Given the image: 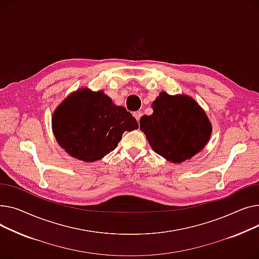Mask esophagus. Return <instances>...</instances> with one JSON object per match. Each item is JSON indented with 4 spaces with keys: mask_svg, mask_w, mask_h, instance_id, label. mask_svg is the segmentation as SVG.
<instances>
[{
    "mask_svg": "<svg viewBox=\"0 0 259 259\" xmlns=\"http://www.w3.org/2000/svg\"><path fill=\"white\" fill-rule=\"evenodd\" d=\"M133 116H134V117L136 118V120L139 122V120H140V118H141V116H142V113L139 112V111H137V112H134Z\"/></svg>",
    "mask_w": 259,
    "mask_h": 259,
    "instance_id": "obj_1",
    "label": "esophagus"
}]
</instances>
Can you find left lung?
I'll return each instance as SVG.
<instances>
[{
    "label": "left lung",
    "instance_id": "8db88e82",
    "mask_svg": "<svg viewBox=\"0 0 259 259\" xmlns=\"http://www.w3.org/2000/svg\"><path fill=\"white\" fill-rule=\"evenodd\" d=\"M151 108L153 114L141 117L140 130L155 153L167 161L189 160L209 142L211 122L192 97L161 92Z\"/></svg>",
    "mask_w": 259,
    "mask_h": 259
}]
</instances>
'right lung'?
Segmentation results:
<instances>
[{
  "label": "right lung",
  "mask_w": 259,
  "mask_h": 259,
  "mask_svg": "<svg viewBox=\"0 0 259 259\" xmlns=\"http://www.w3.org/2000/svg\"><path fill=\"white\" fill-rule=\"evenodd\" d=\"M52 131L59 146L71 157L101 160L117 147L125 131L138 128L136 119L103 91L82 88L70 94L52 115Z\"/></svg>",
  "instance_id": "obj_1"
}]
</instances>
